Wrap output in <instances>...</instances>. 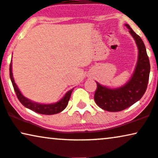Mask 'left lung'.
<instances>
[{
	"mask_svg": "<svg viewBox=\"0 0 158 158\" xmlns=\"http://www.w3.org/2000/svg\"><path fill=\"white\" fill-rule=\"evenodd\" d=\"M125 26L134 38L139 49V59L134 73L131 80L119 88H108L96 82L97 88L94 95L97 105L103 110L111 112L123 111L142 98L147 88L150 72L149 57L142 39L129 25L125 24Z\"/></svg>",
	"mask_w": 158,
	"mask_h": 158,
	"instance_id": "8db88e82",
	"label": "left lung"
}]
</instances>
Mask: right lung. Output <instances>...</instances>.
Returning <instances> with one entry per match:
<instances>
[{
    "mask_svg": "<svg viewBox=\"0 0 158 158\" xmlns=\"http://www.w3.org/2000/svg\"><path fill=\"white\" fill-rule=\"evenodd\" d=\"M9 75L17 98L19 99V101H20L22 104H23L24 106L27 108V109H31L32 111H34L36 113L41 114H55L60 113V111L64 110L65 107L67 106L70 97H71V93H72V91L73 89H72L68 92V93L65 95V96L57 103H53V104H40V103H37L30 101V100L26 98H25L23 95H22V93H20V91L19 90V89H18L17 86L16 85L15 80H14L13 79L12 72H11V63H10L9 67Z\"/></svg>",
    "mask_w": 158,
    "mask_h": 158,
    "instance_id": "1",
    "label": "right lung"
}]
</instances>
